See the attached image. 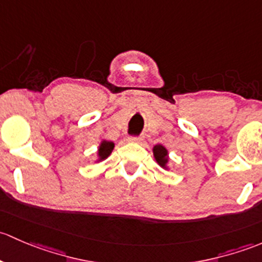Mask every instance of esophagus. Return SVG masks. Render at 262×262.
Wrapping results in <instances>:
<instances>
[{"mask_svg":"<svg viewBox=\"0 0 262 262\" xmlns=\"http://www.w3.org/2000/svg\"><path fill=\"white\" fill-rule=\"evenodd\" d=\"M142 137L139 136V137H128V141L130 142H134V144H141L142 142Z\"/></svg>","mask_w":262,"mask_h":262,"instance_id":"esophagus-1","label":"esophagus"}]
</instances>
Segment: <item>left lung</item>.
I'll list each match as a JSON object with an SVG mask.
<instances>
[{
    "label": "left lung",
    "mask_w": 262,
    "mask_h": 262,
    "mask_svg": "<svg viewBox=\"0 0 262 262\" xmlns=\"http://www.w3.org/2000/svg\"><path fill=\"white\" fill-rule=\"evenodd\" d=\"M154 158H155L156 163L165 170H169V151L165 146L158 144L152 147Z\"/></svg>",
    "instance_id": "8db88e82"
}]
</instances>
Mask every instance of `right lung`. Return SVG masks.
<instances>
[{"label":"right lung","instance_id":"obj_1","mask_svg":"<svg viewBox=\"0 0 262 262\" xmlns=\"http://www.w3.org/2000/svg\"><path fill=\"white\" fill-rule=\"evenodd\" d=\"M115 149V144L112 141H108V140H102L99 142L98 151H97V160L94 163H99V161H103L111 155V152Z\"/></svg>","mask_w":262,"mask_h":262}]
</instances>
